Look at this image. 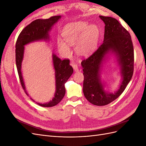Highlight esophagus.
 Segmentation results:
<instances>
[{"mask_svg":"<svg viewBox=\"0 0 146 146\" xmlns=\"http://www.w3.org/2000/svg\"><path fill=\"white\" fill-rule=\"evenodd\" d=\"M72 67H73L74 70L76 72H78L79 71V69H78V65L77 64H76V63L73 64H72Z\"/></svg>","mask_w":146,"mask_h":146,"instance_id":"34e87169","label":"esophagus"}]
</instances>
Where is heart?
Masks as SVG:
<instances>
[{
  "mask_svg": "<svg viewBox=\"0 0 146 146\" xmlns=\"http://www.w3.org/2000/svg\"><path fill=\"white\" fill-rule=\"evenodd\" d=\"M61 35L64 40L70 44H74L77 41L76 46V52L80 55H85L96 46L99 38V30L96 25L89 26L86 22H76L66 25ZM67 43L58 39L57 45L60 50L68 54L70 47Z\"/></svg>",
  "mask_w": 146,
  "mask_h": 146,
  "instance_id": "heart-1",
  "label": "heart"
}]
</instances>
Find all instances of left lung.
<instances>
[{
  "label": "left lung",
  "mask_w": 146,
  "mask_h": 146,
  "mask_svg": "<svg viewBox=\"0 0 146 146\" xmlns=\"http://www.w3.org/2000/svg\"><path fill=\"white\" fill-rule=\"evenodd\" d=\"M105 23L104 39L102 45L88 58L83 60V91L92 104L104 106L112 102L122 93L131 80L134 70V50L129 32L111 17L99 16ZM114 53L120 66L123 80L114 94L106 92L100 78L101 68L107 54Z\"/></svg>",
  "instance_id": "obj_1"
}]
</instances>
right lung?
<instances>
[{"label":"right lung","instance_id":"add662e5","mask_svg":"<svg viewBox=\"0 0 146 146\" xmlns=\"http://www.w3.org/2000/svg\"><path fill=\"white\" fill-rule=\"evenodd\" d=\"M61 18V16H55L46 19H38L32 22L22 30L16 43V63L22 87L27 96L21 72L22 62L24 54V46L34 41L49 40L48 32L52 27ZM52 61L55 69L56 90L54 98L46 104H39L44 107H51L58 104L65 95L64 85L73 73V68L69 64V60H61L56 55L52 54ZM34 101L32 99H31ZM35 102V101H34Z\"/></svg>","mask_w":146,"mask_h":146}]
</instances>
